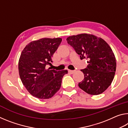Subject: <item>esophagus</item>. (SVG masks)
<instances>
[{
    "instance_id": "esophagus-1",
    "label": "esophagus",
    "mask_w": 128,
    "mask_h": 128,
    "mask_svg": "<svg viewBox=\"0 0 128 128\" xmlns=\"http://www.w3.org/2000/svg\"><path fill=\"white\" fill-rule=\"evenodd\" d=\"M68 72L69 73H70V74H73V73L75 72V70H68Z\"/></svg>"
}]
</instances>
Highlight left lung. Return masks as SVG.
Instances as JSON below:
<instances>
[{
  "label": "left lung",
  "mask_w": 128,
  "mask_h": 128,
  "mask_svg": "<svg viewBox=\"0 0 128 128\" xmlns=\"http://www.w3.org/2000/svg\"><path fill=\"white\" fill-rule=\"evenodd\" d=\"M66 40L81 60H88L87 67L81 70L84 79L78 84L80 88L88 94H102L111 84L116 72V58L111 48L102 38L92 34L70 36Z\"/></svg>",
  "instance_id": "8db88e82"
}]
</instances>
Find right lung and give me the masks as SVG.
<instances>
[{
  "instance_id": "1",
  "label": "right lung",
  "mask_w": 128,
  "mask_h": 128,
  "mask_svg": "<svg viewBox=\"0 0 128 128\" xmlns=\"http://www.w3.org/2000/svg\"><path fill=\"white\" fill-rule=\"evenodd\" d=\"M62 39L42 38L31 42L21 52L18 72L23 85L30 94L38 99L52 97L60 89L62 78L68 70L47 69Z\"/></svg>"
}]
</instances>
